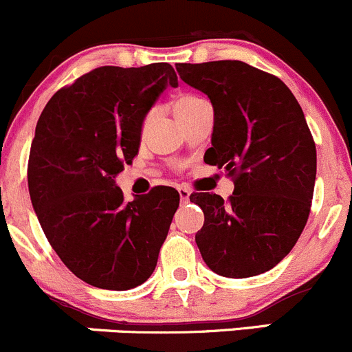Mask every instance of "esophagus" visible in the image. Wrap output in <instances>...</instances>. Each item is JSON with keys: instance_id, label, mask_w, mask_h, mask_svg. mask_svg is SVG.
Masks as SVG:
<instances>
[{"instance_id": "1", "label": "esophagus", "mask_w": 352, "mask_h": 352, "mask_svg": "<svg viewBox=\"0 0 352 352\" xmlns=\"http://www.w3.org/2000/svg\"><path fill=\"white\" fill-rule=\"evenodd\" d=\"M177 193H179L181 204H186V201L190 200V195H191L190 188H186V186H179V188H177Z\"/></svg>"}]
</instances>
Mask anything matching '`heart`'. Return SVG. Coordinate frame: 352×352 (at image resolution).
Masks as SVG:
<instances>
[{
	"mask_svg": "<svg viewBox=\"0 0 352 352\" xmlns=\"http://www.w3.org/2000/svg\"><path fill=\"white\" fill-rule=\"evenodd\" d=\"M205 104H210L207 99H205V97L197 96V94H181V96L176 97L173 106H175L176 116L179 118L181 123H184L188 118L193 116V114L197 113L201 106H205ZM152 120H154V111H151V113L145 114L144 120H142V123H140L142 137H145V135H147L148 128H151V124H152Z\"/></svg>",
	"mask_w": 352,
	"mask_h": 352,
	"instance_id": "1",
	"label": "heart"
}]
</instances>
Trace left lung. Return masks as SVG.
I'll return each instance as SVG.
<instances>
[{"label":"left lung","instance_id":"obj_1","mask_svg":"<svg viewBox=\"0 0 352 352\" xmlns=\"http://www.w3.org/2000/svg\"><path fill=\"white\" fill-rule=\"evenodd\" d=\"M179 78L214 106L207 164L224 168L234 193H195L204 228L195 241L215 274L232 279L274 269L308 221L316 148L305 114L286 83L236 59L177 63Z\"/></svg>","mask_w":352,"mask_h":352}]
</instances>
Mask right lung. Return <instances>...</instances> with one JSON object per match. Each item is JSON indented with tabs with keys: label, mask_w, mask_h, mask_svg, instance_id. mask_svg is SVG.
Segmentation results:
<instances>
[{
	"label": "right lung",
	"mask_w": 352,
	"mask_h": 352,
	"mask_svg": "<svg viewBox=\"0 0 352 352\" xmlns=\"http://www.w3.org/2000/svg\"><path fill=\"white\" fill-rule=\"evenodd\" d=\"M168 85L177 87L169 63L100 66L59 89L37 121L27 168L34 210L61 262L94 287L144 284L179 207L171 186L124 201L114 184L137 155L142 120Z\"/></svg>",
	"instance_id": "add662e5"
}]
</instances>
